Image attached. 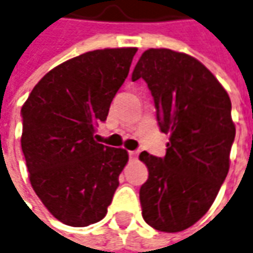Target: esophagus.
<instances>
[{"mask_svg":"<svg viewBox=\"0 0 253 253\" xmlns=\"http://www.w3.org/2000/svg\"><path fill=\"white\" fill-rule=\"evenodd\" d=\"M139 156V152L138 150H133V152H129V157L132 159V160H136Z\"/></svg>","mask_w":253,"mask_h":253,"instance_id":"esophagus-1","label":"esophagus"}]
</instances>
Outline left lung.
<instances>
[{
    "label": "left lung",
    "instance_id": "8db88e82",
    "mask_svg": "<svg viewBox=\"0 0 253 253\" xmlns=\"http://www.w3.org/2000/svg\"><path fill=\"white\" fill-rule=\"evenodd\" d=\"M138 79L152 91L160 129L170 133L163 159L139 154L149 171L139 192L142 216L159 231L178 233L206 214L227 177L231 100L201 61L169 48L143 52L132 74Z\"/></svg>",
    "mask_w": 253,
    "mask_h": 253
}]
</instances>
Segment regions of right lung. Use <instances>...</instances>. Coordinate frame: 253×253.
<instances>
[{
  "label": "right lung",
  "mask_w": 253,
  "mask_h": 253,
  "mask_svg": "<svg viewBox=\"0 0 253 253\" xmlns=\"http://www.w3.org/2000/svg\"><path fill=\"white\" fill-rule=\"evenodd\" d=\"M136 47L84 52L52 68L22 106V152L29 179L61 223L86 227L107 214L128 152L94 140Z\"/></svg>",
  "instance_id": "obj_1"
}]
</instances>
